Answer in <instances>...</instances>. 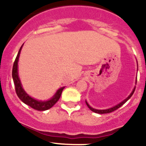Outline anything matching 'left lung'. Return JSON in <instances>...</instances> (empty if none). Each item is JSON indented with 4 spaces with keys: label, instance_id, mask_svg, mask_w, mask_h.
<instances>
[{
    "label": "left lung",
    "instance_id": "8db88e82",
    "mask_svg": "<svg viewBox=\"0 0 146 146\" xmlns=\"http://www.w3.org/2000/svg\"><path fill=\"white\" fill-rule=\"evenodd\" d=\"M137 63H138V62H137ZM136 81L137 82V78H136ZM135 89H136V87H134L133 90H132L131 93L130 95H129V96H128V98H126V99H125L124 100H123V101L121 102H120V103H119V104H117V105H115V106H114V107H111V108L107 109V110H96V109H94V108H92V107H91L89 105V104H88V103L87 102L86 100H85V103H86V104H87V106H88V108H89L90 110H91V111H93V112L98 113V114H107V113L112 112V111H115V110H117V109H119V107H121V106L123 105V104H124V103H126V102L129 100L131 98V96H132V95H133V92H134Z\"/></svg>",
    "mask_w": 146,
    "mask_h": 146
}]
</instances>
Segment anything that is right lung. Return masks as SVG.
<instances>
[{
	"label": "right lung",
	"mask_w": 146,
	"mask_h": 146,
	"mask_svg": "<svg viewBox=\"0 0 146 146\" xmlns=\"http://www.w3.org/2000/svg\"><path fill=\"white\" fill-rule=\"evenodd\" d=\"M23 44L20 47V50L18 51V54L17 55V57H16L15 60L13 67V71H12V76H13V82H14L15 87V92L17 93V97L25 104H27V105H29L32 108L38 110V111H45V110L51 108L58 102L65 87H62V88H59L56 91L55 95L51 99L46 101L37 100L34 99L33 98L29 96L27 92L24 90V89H23V85H22L20 78H19L18 76V60L19 57H20V51H21L22 48H23Z\"/></svg>",
	"instance_id": "obj_1"
}]
</instances>
